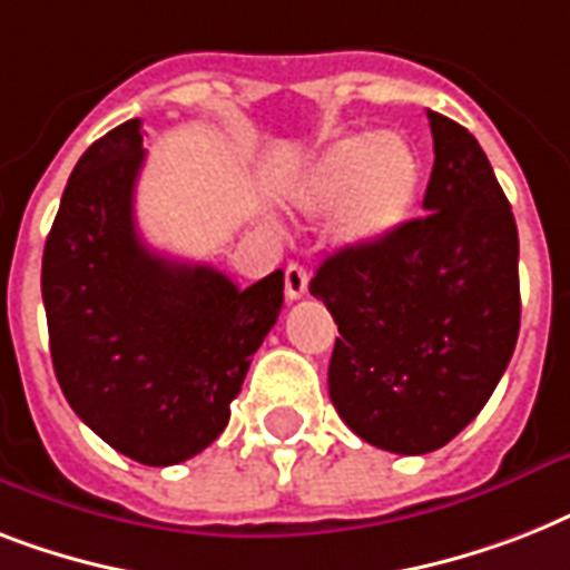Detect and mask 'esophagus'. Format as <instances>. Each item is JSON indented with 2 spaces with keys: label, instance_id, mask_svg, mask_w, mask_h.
I'll use <instances>...</instances> for the list:
<instances>
[{
  "label": "esophagus",
  "instance_id": "obj_1",
  "mask_svg": "<svg viewBox=\"0 0 570 570\" xmlns=\"http://www.w3.org/2000/svg\"><path fill=\"white\" fill-rule=\"evenodd\" d=\"M284 284H286V298L298 301L301 295H307V284H309L307 269H304L301 263H289L284 272Z\"/></svg>",
  "mask_w": 570,
  "mask_h": 570
}]
</instances>
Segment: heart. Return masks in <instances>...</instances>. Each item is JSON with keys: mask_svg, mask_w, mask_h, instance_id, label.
Listing matches in <instances>:
<instances>
[{"mask_svg": "<svg viewBox=\"0 0 570 570\" xmlns=\"http://www.w3.org/2000/svg\"><path fill=\"white\" fill-rule=\"evenodd\" d=\"M421 160L397 134H345L304 169L295 202L301 210L336 207V237L374 245L392 237L419 202Z\"/></svg>", "mask_w": 570, "mask_h": 570, "instance_id": "1", "label": "heart"}]
</instances>
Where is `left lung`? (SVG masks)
<instances>
[{
    "instance_id": "8db88e82",
    "label": "left lung",
    "mask_w": 570,
    "mask_h": 570,
    "mask_svg": "<svg viewBox=\"0 0 570 570\" xmlns=\"http://www.w3.org/2000/svg\"><path fill=\"white\" fill-rule=\"evenodd\" d=\"M424 216L333 252L309 281L340 336L327 386L368 445L430 453L492 397L521 325L518 228L480 142L430 110Z\"/></svg>"
}]
</instances>
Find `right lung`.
I'll return each instance as SVG.
<instances>
[{"label":"right lung","mask_w":570,"mask_h":570,"mask_svg":"<svg viewBox=\"0 0 570 570\" xmlns=\"http://www.w3.org/2000/svg\"><path fill=\"white\" fill-rule=\"evenodd\" d=\"M140 119L81 155L43 248L55 377L87 428L142 465L205 451L230 419L254 351L277 322L284 272L239 289L169 261L137 234Z\"/></svg>","instance_id":"obj_1"}]
</instances>
